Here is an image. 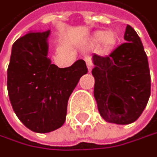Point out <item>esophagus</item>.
I'll return each mask as SVG.
<instances>
[{
  "label": "esophagus",
  "mask_w": 157,
  "mask_h": 157,
  "mask_svg": "<svg viewBox=\"0 0 157 157\" xmlns=\"http://www.w3.org/2000/svg\"><path fill=\"white\" fill-rule=\"evenodd\" d=\"M85 61H86V63H87L88 69H89V70H92V68H93V62H92L91 57H90V56H86V57H85Z\"/></svg>",
  "instance_id": "34e87169"
}]
</instances>
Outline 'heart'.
I'll use <instances>...</instances> for the list:
<instances>
[{
    "label": "heart",
    "mask_w": 157,
    "mask_h": 157,
    "mask_svg": "<svg viewBox=\"0 0 157 157\" xmlns=\"http://www.w3.org/2000/svg\"><path fill=\"white\" fill-rule=\"evenodd\" d=\"M118 42V35L113 30H98L95 31L88 39V46L96 47L98 46L103 54H108L115 48Z\"/></svg>",
    "instance_id": "1"
}]
</instances>
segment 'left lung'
Segmentation results:
<instances>
[{
    "label": "left lung",
    "instance_id": "left-lung-1",
    "mask_svg": "<svg viewBox=\"0 0 157 157\" xmlns=\"http://www.w3.org/2000/svg\"><path fill=\"white\" fill-rule=\"evenodd\" d=\"M126 41L105 57L93 55L94 97L106 122L127 125L135 122L151 96L147 56L137 32L127 25Z\"/></svg>",
    "mask_w": 157,
    "mask_h": 157
}]
</instances>
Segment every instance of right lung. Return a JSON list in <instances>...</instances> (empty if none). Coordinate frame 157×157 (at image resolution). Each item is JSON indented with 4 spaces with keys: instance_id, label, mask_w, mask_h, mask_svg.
Wrapping results in <instances>:
<instances>
[{
    "instance_id": "add662e5",
    "label": "right lung",
    "mask_w": 157,
    "mask_h": 157,
    "mask_svg": "<svg viewBox=\"0 0 157 157\" xmlns=\"http://www.w3.org/2000/svg\"><path fill=\"white\" fill-rule=\"evenodd\" d=\"M50 35V30L30 31L16 40L7 68L11 106L18 119L36 133H49L63 125L68 98L88 72L83 59L66 68L52 64L48 57Z\"/></svg>"
}]
</instances>
